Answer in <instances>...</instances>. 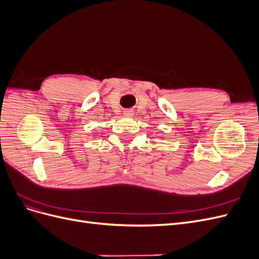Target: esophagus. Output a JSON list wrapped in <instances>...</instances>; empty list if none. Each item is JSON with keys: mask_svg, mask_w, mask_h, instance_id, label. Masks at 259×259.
Returning a JSON list of instances; mask_svg holds the SVG:
<instances>
[{"mask_svg": "<svg viewBox=\"0 0 259 259\" xmlns=\"http://www.w3.org/2000/svg\"><path fill=\"white\" fill-rule=\"evenodd\" d=\"M123 113H124L125 115H127V116H132L133 114H134V111H133L132 109H126V110L123 111Z\"/></svg>", "mask_w": 259, "mask_h": 259, "instance_id": "34e87169", "label": "esophagus"}]
</instances>
